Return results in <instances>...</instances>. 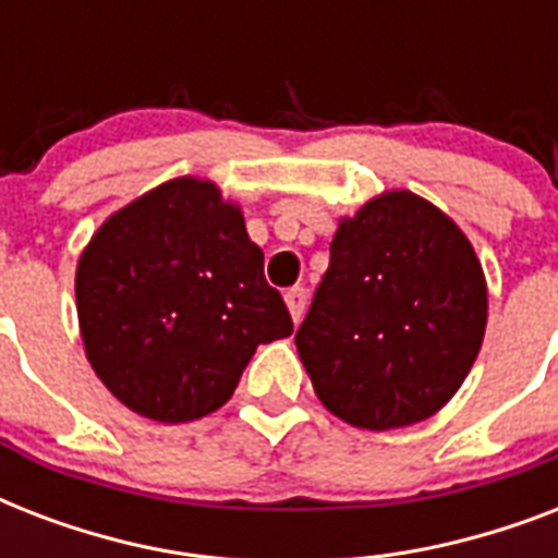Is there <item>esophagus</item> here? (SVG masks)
<instances>
[{
	"instance_id": "obj_1",
	"label": "esophagus",
	"mask_w": 558,
	"mask_h": 558,
	"mask_svg": "<svg viewBox=\"0 0 558 558\" xmlns=\"http://www.w3.org/2000/svg\"><path fill=\"white\" fill-rule=\"evenodd\" d=\"M287 306L289 313H292V322H301L304 318V310H306V289L304 287H292L287 292Z\"/></svg>"
}]
</instances>
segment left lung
Returning <instances> with one entry per match:
<instances>
[{"label":"left lung","mask_w":558,"mask_h":558,"mask_svg":"<svg viewBox=\"0 0 558 558\" xmlns=\"http://www.w3.org/2000/svg\"><path fill=\"white\" fill-rule=\"evenodd\" d=\"M484 330L475 248L432 202L393 191L339 226L295 344L332 414L388 432L454 397Z\"/></svg>","instance_id":"1"}]
</instances>
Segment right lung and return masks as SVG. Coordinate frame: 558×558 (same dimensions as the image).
<instances>
[{
	"label": "right lung",
	"instance_id": "right-lung-1",
	"mask_svg": "<svg viewBox=\"0 0 558 558\" xmlns=\"http://www.w3.org/2000/svg\"><path fill=\"white\" fill-rule=\"evenodd\" d=\"M74 292L100 381L159 423L226 405L257 344L292 336L240 208L191 177L109 217L77 263Z\"/></svg>",
	"mask_w": 558,
	"mask_h": 558
}]
</instances>
